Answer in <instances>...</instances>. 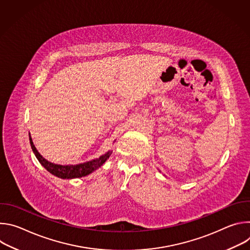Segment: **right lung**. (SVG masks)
Listing matches in <instances>:
<instances>
[{"label": "right lung", "mask_w": 250, "mask_h": 250, "mask_svg": "<svg viewBox=\"0 0 250 250\" xmlns=\"http://www.w3.org/2000/svg\"><path fill=\"white\" fill-rule=\"evenodd\" d=\"M29 142H30V146L31 149L34 153V155L37 156L38 160L40 163L52 175L61 178V179H73V178H80L89 175L93 171L97 170L99 167H101L104 161L110 157L112 154V151H108L105 154L100 156L97 159L85 162V163H80L77 165H59V164H54L46 159H44L40 152L35 148L32 139L29 135Z\"/></svg>", "instance_id": "right-lung-1"}]
</instances>
